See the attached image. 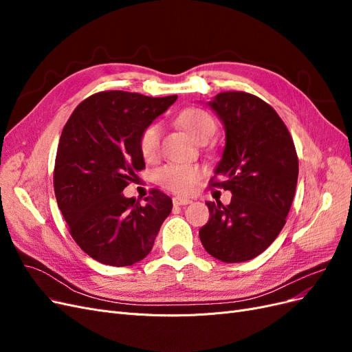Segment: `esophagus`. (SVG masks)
<instances>
[{"label": "esophagus", "mask_w": 352, "mask_h": 352, "mask_svg": "<svg viewBox=\"0 0 352 352\" xmlns=\"http://www.w3.org/2000/svg\"><path fill=\"white\" fill-rule=\"evenodd\" d=\"M190 204V199L184 198V197H173V206L175 207H182Z\"/></svg>", "instance_id": "1"}]
</instances>
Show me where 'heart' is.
Returning <instances> with one entry per match:
<instances>
[{"mask_svg": "<svg viewBox=\"0 0 352 352\" xmlns=\"http://www.w3.org/2000/svg\"><path fill=\"white\" fill-rule=\"evenodd\" d=\"M176 123L197 142L208 141L216 132V122L212 116L197 107L180 110L176 116ZM160 141H162V126L158 123L145 126L140 135V151L146 162H155L158 158ZM201 177L202 168L188 164H167L155 175L158 185L182 195L194 192Z\"/></svg>", "mask_w": 352, "mask_h": 352, "instance_id": "b5f03b06", "label": "heart"}]
</instances>
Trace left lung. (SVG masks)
Masks as SVG:
<instances>
[{"label": "left lung", "instance_id": "8db88e82", "mask_svg": "<svg viewBox=\"0 0 352 352\" xmlns=\"http://www.w3.org/2000/svg\"><path fill=\"white\" fill-rule=\"evenodd\" d=\"M226 129V146L210 186L230 190L229 206L207 202L199 229L206 251L223 263L257 257L278 238L291 210L298 155L286 124L261 98L243 91L220 92L208 102Z\"/></svg>", "mask_w": 352, "mask_h": 352}]
</instances>
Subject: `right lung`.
I'll return each instance as SVG.
<instances>
[{"label":"right lung","instance_id":"1","mask_svg":"<svg viewBox=\"0 0 352 352\" xmlns=\"http://www.w3.org/2000/svg\"><path fill=\"white\" fill-rule=\"evenodd\" d=\"M176 98L104 91L83 100L65 124L56 155L54 192L72 238L94 260L124 267L153 250L172 211V198L151 189L142 206L122 192L145 168L141 132Z\"/></svg>","mask_w":352,"mask_h":352}]
</instances>
